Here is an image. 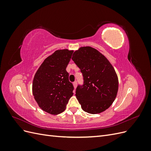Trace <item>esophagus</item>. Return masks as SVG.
Here are the masks:
<instances>
[{"mask_svg":"<svg viewBox=\"0 0 151 151\" xmlns=\"http://www.w3.org/2000/svg\"><path fill=\"white\" fill-rule=\"evenodd\" d=\"M73 85H74V88H76V87H77V82L76 81L74 82V83H73Z\"/></svg>","mask_w":151,"mask_h":151,"instance_id":"1","label":"esophagus"}]
</instances>
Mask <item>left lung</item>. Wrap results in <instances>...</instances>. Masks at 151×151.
Wrapping results in <instances>:
<instances>
[{"label":"left lung","mask_w":151,"mask_h":151,"mask_svg":"<svg viewBox=\"0 0 151 151\" xmlns=\"http://www.w3.org/2000/svg\"><path fill=\"white\" fill-rule=\"evenodd\" d=\"M72 59L83 76V84L77 86L76 91L82 109L91 114L105 111L112 104L118 89L114 68L103 54L91 47L76 50Z\"/></svg>","instance_id":"8db88e82"}]
</instances>
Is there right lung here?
I'll list each match as a JSON object with an SVG mask.
<instances>
[{"label":"right lung","mask_w":151,"mask_h":151,"mask_svg":"<svg viewBox=\"0 0 151 151\" xmlns=\"http://www.w3.org/2000/svg\"><path fill=\"white\" fill-rule=\"evenodd\" d=\"M72 50H57L40 65L33 82V94L40 108L52 115L65 110L72 96L74 86L68 80L66 67Z\"/></svg>","instance_id":"add662e5"}]
</instances>
